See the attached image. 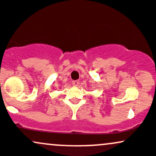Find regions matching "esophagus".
<instances>
[{
  "mask_svg": "<svg viewBox=\"0 0 156 156\" xmlns=\"http://www.w3.org/2000/svg\"><path fill=\"white\" fill-rule=\"evenodd\" d=\"M72 84L75 86H77L79 84H80V81L79 80H74V81L72 82Z\"/></svg>",
  "mask_w": 156,
  "mask_h": 156,
  "instance_id": "1",
  "label": "esophagus"
}]
</instances>
